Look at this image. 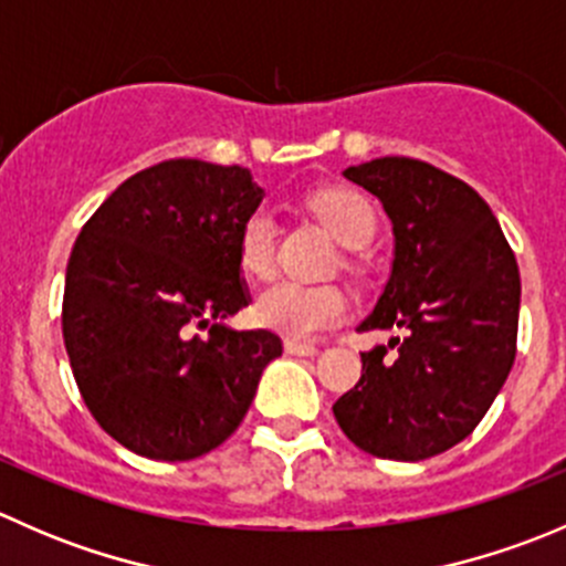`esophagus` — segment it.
Here are the masks:
<instances>
[{
  "label": "esophagus",
  "mask_w": 566,
  "mask_h": 566,
  "mask_svg": "<svg viewBox=\"0 0 566 566\" xmlns=\"http://www.w3.org/2000/svg\"><path fill=\"white\" fill-rule=\"evenodd\" d=\"M284 353H290V356H317V347L310 345V342L284 339Z\"/></svg>",
  "instance_id": "1"
}]
</instances>
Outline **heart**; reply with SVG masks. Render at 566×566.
Listing matches in <instances>:
<instances>
[{
	"label": "heart",
	"instance_id": "b5f03b06",
	"mask_svg": "<svg viewBox=\"0 0 566 566\" xmlns=\"http://www.w3.org/2000/svg\"><path fill=\"white\" fill-rule=\"evenodd\" d=\"M310 210L319 224L347 251H364L378 235V213L367 197L350 188H325L310 197ZM276 219L268 205H256L235 230V260L249 279H268L273 273ZM356 268V262H350ZM347 315V298L334 284L279 282L256 295L251 319L260 328L276 331L287 339H315Z\"/></svg>",
	"mask_w": 566,
	"mask_h": 566
}]
</instances>
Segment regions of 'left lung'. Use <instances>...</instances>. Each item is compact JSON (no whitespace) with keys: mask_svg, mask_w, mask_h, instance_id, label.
Instances as JSON below:
<instances>
[{"mask_svg":"<svg viewBox=\"0 0 566 566\" xmlns=\"http://www.w3.org/2000/svg\"><path fill=\"white\" fill-rule=\"evenodd\" d=\"M380 199L394 260L358 331H399L361 353V380L334 416L364 452L416 462L473 432L499 397L517 345L521 273L490 205L468 182L402 156L347 167Z\"/></svg>","mask_w":566,"mask_h":566,"instance_id":"left-lung-1","label":"left lung"}]
</instances>
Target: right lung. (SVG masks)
Instances as JSON below:
<instances>
[{"label":"right lung","mask_w":566,"mask_h":566,"mask_svg":"<svg viewBox=\"0 0 566 566\" xmlns=\"http://www.w3.org/2000/svg\"><path fill=\"white\" fill-rule=\"evenodd\" d=\"M262 197L249 169L175 158L114 188L78 232L65 350L90 413L142 458L193 460L224 443L282 356L271 331L224 323L251 301L235 230Z\"/></svg>","instance_id":"right-lung-1"}]
</instances>
